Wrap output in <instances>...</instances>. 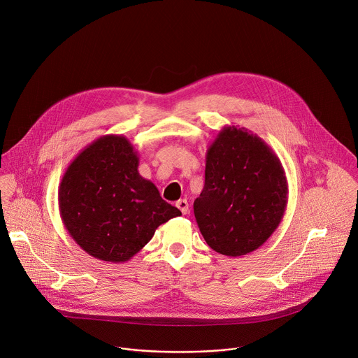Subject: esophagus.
Segmentation results:
<instances>
[{"label": "esophagus", "instance_id": "34e87169", "mask_svg": "<svg viewBox=\"0 0 358 358\" xmlns=\"http://www.w3.org/2000/svg\"><path fill=\"white\" fill-rule=\"evenodd\" d=\"M176 207L182 213V214H187L188 213V202L187 199H178L176 202Z\"/></svg>", "mask_w": 358, "mask_h": 358}]
</instances>
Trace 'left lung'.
Listing matches in <instances>:
<instances>
[{
	"mask_svg": "<svg viewBox=\"0 0 358 358\" xmlns=\"http://www.w3.org/2000/svg\"><path fill=\"white\" fill-rule=\"evenodd\" d=\"M287 192L273 150L243 127L225 126L207 150L206 184L194 201V215L215 252L242 257L279 227Z\"/></svg>",
	"mask_w": 358,
	"mask_h": 358,
	"instance_id": "obj_1",
	"label": "left lung"
}]
</instances>
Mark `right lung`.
Returning <instances> with one entry per match:
<instances>
[{
    "label": "right lung",
    "instance_id": "add662e5",
    "mask_svg": "<svg viewBox=\"0 0 358 358\" xmlns=\"http://www.w3.org/2000/svg\"><path fill=\"white\" fill-rule=\"evenodd\" d=\"M138 155L120 134L101 136L66 169L58 192L62 222L90 257L123 264L181 211L138 174Z\"/></svg>",
    "mask_w": 358,
    "mask_h": 358
}]
</instances>
